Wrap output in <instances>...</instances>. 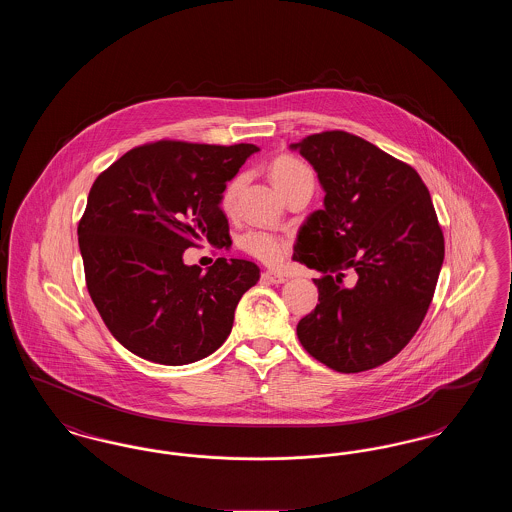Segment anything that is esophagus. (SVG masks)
I'll return each instance as SVG.
<instances>
[{
	"label": "esophagus",
	"mask_w": 512,
	"mask_h": 512,
	"mask_svg": "<svg viewBox=\"0 0 512 512\" xmlns=\"http://www.w3.org/2000/svg\"><path fill=\"white\" fill-rule=\"evenodd\" d=\"M263 278L270 282V284H284L286 280H288V276L286 274H282V272H276V270H267V272H263Z\"/></svg>",
	"instance_id": "1"
}]
</instances>
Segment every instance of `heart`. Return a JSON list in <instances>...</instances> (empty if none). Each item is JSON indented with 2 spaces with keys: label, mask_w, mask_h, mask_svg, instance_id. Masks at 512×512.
I'll list each match as a JSON object with an SVG mask.
<instances>
[{
  "label": "heart",
  "mask_w": 512,
  "mask_h": 512,
  "mask_svg": "<svg viewBox=\"0 0 512 512\" xmlns=\"http://www.w3.org/2000/svg\"><path fill=\"white\" fill-rule=\"evenodd\" d=\"M268 174H270V180L272 184L278 188V192L282 195L288 194L290 190H293L295 186L303 184V182H309L313 180V172L311 169L299 161L297 157L292 155H280L276 157L270 167H268ZM242 176H234L226 188L222 190V197H220V203L226 211H230L234 207V201H236V195L238 190L242 186ZM240 249L245 251L247 255L267 263V265H276L280 263L288 251H290V242L274 232H267V230H249L240 236L238 240Z\"/></svg>",
  "instance_id": "heart-1"
}]
</instances>
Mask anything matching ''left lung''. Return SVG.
Instances as JSON below:
<instances>
[{"mask_svg": "<svg viewBox=\"0 0 512 512\" xmlns=\"http://www.w3.org/2000/svg\"><path fill=\"white\" fill-rule=\"evenodd\" d=\"M290 147L326 194L293 245V261L320 272L297 338L338 372L384 365L416 334L438 284L445 245L430 192L411 165L343 130Z\"/></svg>", "mask_w": 512, "mask_h": 512, "instance_id": "8db88e82", "label": "left lung"}]
</instances>
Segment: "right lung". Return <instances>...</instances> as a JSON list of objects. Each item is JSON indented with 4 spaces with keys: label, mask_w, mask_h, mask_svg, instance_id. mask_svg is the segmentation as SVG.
<instances>
[{
    "label": "right lung",
    "mask_w": 512,
    "mask_h": 512,
    "mask_svg": "<svg viewBox=\"0 0 512 512\" xmlns=\"http://www.w3.org/2000/svg\"><path fill=\"white\" fill-rule=\"evenodd\" d=\"M253 144L163 140L134 147L101 172L78 222L90 297L115 340L159 365L195 363L230 336L234 311L259 267L220 257L184 265L197 242L232 244L222 190Z\"/></svg>",
    "instance_id": "right-lung-1"
}]
</instances>
